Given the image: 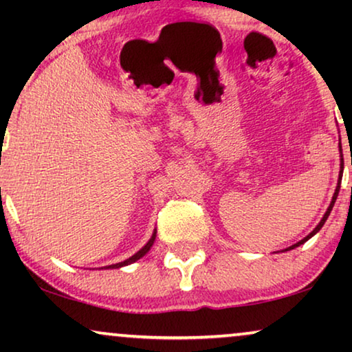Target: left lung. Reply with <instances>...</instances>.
Here are the masks:
<instances>
[{
    "mask_svg": "<svg viewBox=\"0 0 352 352\" xmlns=\"http://www.w3.org/2000/svg\"><path fill=\"white\" fill-rule=\"evenodd\" d=\"M340 168H341V170H340V176H338V186H336V189H335V194H333V199H331V201H330V206H329V208H327V211H325V214H324V218H322V219H320V223L316 226V229H314V230H312V232H311L309 235H306V237H305V239H302V240H300V242H298V243H295V245H292V247H288V248L285 250V252H288V250H293V248L300 247V245H301V243H305V242H306V240H309V239L312 237V235H316L317 232H319V230L322 229V226H324V224H325V221H327V218H329L330 211H331V208H333V205H335V200H336V197H338V192H340V184H341V177H343V168H344L343 158H341V165H340Z\"/></svg>",
    "mask_w": 352,
    "mask_h": 352,
    "instance_id": "obj_1",
    "label": "left lung"
}]
</instances>
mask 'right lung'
<instances>
[{
	"label": "right lung",
	"mask_w": 352,
	"mask_h": 352,
	"mask_svg": "<svg viewBox=\"0 0 352 352\" xmlns=\"http://www.w3.org/2000/svg\"><path fill=\"white\" fill-rule=\"evenodd\" d=\"M155 235H157V232H153L152 234V237H151V240H148V242L144 245V247L139 250V252L136 253V254H133L131 258H128V259H124V261H122V263H117V264H110V266H105V269H118V267H123V266H128V264H131V263H136L138 259H141L144 254H146L148 250L152 248V245H153V242H155Z\"/></svg>",
	"instance_id": "add662e5"
}]
</instances>
